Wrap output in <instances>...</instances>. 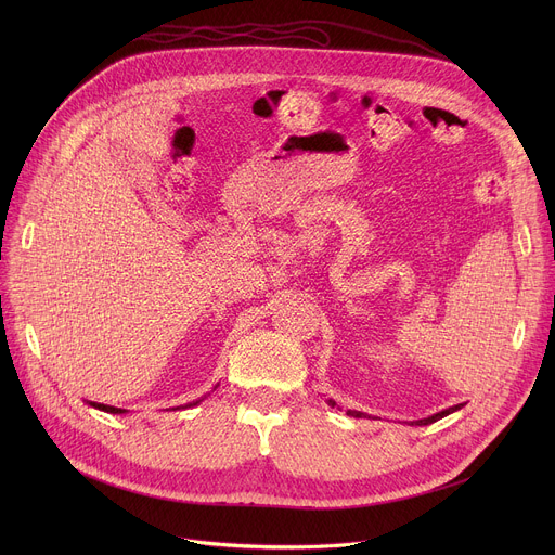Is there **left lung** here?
<instances>
[{"instance_id": "obj_1", "label": "left lung", "mask_w": 555, "mask_h": 555, "mask_svg": "<svg viewBox=\"0 0 555 555\" xmlns=\"http://www.w3.org/2000/svg\"><path fill=\"white\" fill-rule=\"evenodd\" d=\"M330 404L332 406H336V402L334 400H330ZM463 404H456V406H452V409H446V411H441V413H437V415H430V417H426V420H417V422H413V426H428V424H433V422H437V420H441V417H446V415H450V413H454V411H459ZM347 415H351V417H366V413H360V411H347Z\"/></svg>"}]
</instances>
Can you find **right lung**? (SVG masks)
Here are the masks:
<instances>
[{
    "instance_id": "obj_1",
    "label": "right lung",
    "mask_w": 555,
    "mask_h": 555,
    "mask_svg": "<svg viewBox=\"0 0 555 555\" xmlns=\"http://www.w3.org/2000/svg\"><path fill=\"white\" fill-rule=\"evenodd\" d=\"M202 400H197V402H193V404H186V406H178V409H189V406H195V404H199ZM90 406H94V409H99V411H105V413H114V415H120V413H127V411H122V409H116V406H105V404H96V402H90ZM178 409H173V411H178Z\"/></svg>"
}]
</instances>
